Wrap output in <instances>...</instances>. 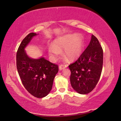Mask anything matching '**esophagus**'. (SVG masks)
<instances>
[{"label": "esophagus", "instance_id": "34e87169", "mask_svg": "<svg viewBox=\"0 0 121 121\" xmlns=\"http://www.w3.org/2000/svg\"><path fill=\"white\" fill-rule=\"evenodd\" d=\"M67 66L66 65H63V64H61V65H60L59 66V69L60 70H63L64 69H65V68H66Z\"/></svg>", "mask_w": 121, "mask_h": 121}]
</instances>
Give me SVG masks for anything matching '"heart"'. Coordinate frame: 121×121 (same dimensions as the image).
I'll list each match as a JSON object with an SVG mask.
<instances>
[{"label":"heart","mask_w":121,"mask_h":121,"mask_svg":"<svg viewBox=\"0 0 121 121\" xmlns=\"http://www.w3.org/2000/svg\"><path fill=\"white\" fill-rule=\"evenodd\" d=\"M84 47V39L81 34H69L55 39L50 44L48 51L52 60L55 61L64 49V54L69 60H73L82 54Z\"/></svg>","instance_id":"b5f03b06"}]
</instances>
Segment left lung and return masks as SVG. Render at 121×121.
Returning <instances> with one entry per match:
<instances>
[{"mask_svg":"<svg viewBox=\"0 0 121 121\" xmlns=\"http://www.w3.org/2000/svg\"><path fill=\"white\" fill-rule=\"evenodd\" d=\"M103 65V50L92 35L89 44L78 60L69 66L72 88L80 94L90 93L97 85Z\"/></svg>","mask_w":121,"mask_h":121,"instance_id":"left-lung-1","label":"left lung"}]
</instances>
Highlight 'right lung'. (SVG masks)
Returning <instances> with one entry per match:
<instances>
[{
  "instance_id": "right-lung-1",
  "label": "right lung",
  "mask_w": 121,
  "mask_h": 121,
  "mask_svg": "<svg viewBox=\"0 0 121 121\" xmlns=\"http://www.w3.org/2000/svg\"><path fill=\"white\" fill-rule=\"evenodd\" d=\"M37 35L30 33L23 40L17 53V67L26 90L34 97L41 98L47 96L51 90L58 67L43 57L33 58L27 54L25 48Z\"/></svg>"
}]
</instances>
